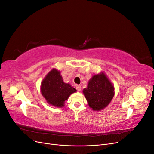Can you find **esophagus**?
Returning <instances> with one entry per match:
<instances>
[{
	"label": "esophagus",
	"instance_id": "obj_1",
	"mask_svg": "<svg viewBox=\"0 0 154 154\" xmlns=\"http://www.w3.org/2000/svg\"><path fill=\"white\" fill-rule=\"evenodd\" d=\"M76 89H77V91H81V85H77L76 86Z\"/></svg>",
	"mask_w": 154,
	"mask_h": 154
}]
</instances>
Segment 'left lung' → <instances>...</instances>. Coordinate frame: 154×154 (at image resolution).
Instances as JSON below:
<instances>
[{
    "instance_id": "8db88e82",
    "label": "left lung",
    "mask_w": 154,
    "mask_h": 154,
    "mask_svg": "<svg viewBox=\"0 0 154 154\" xmlns=\"http://www.w3.org/2000/svg\"><path fill=\"white\" fill-rule=\"evenodd\" d=\"M88 106L94 111L105 109L114 97V87L103 72L93 75L83 90Z\"/></svg>"
}]
</instances>
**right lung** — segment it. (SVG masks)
Wrapping results in <instances>:
<instances>
[{
  "instance_id": "obj_1",
  "label": "right lung",
  "mask_w": 154,
  "mask_h": 154,
  "mask_svg": "<svg viewBox=\"0 0 154 154\" xmlns=\"http://www.w3.org/2000/svg\"><path fill=\"white\" fill-rule=\"evenodd\" d=\"M40 91L48 103L58 108L63 107L70 95L76 92L75 88L63 82L60 71L55 68L51 69L43 79Z\"/></svg>"
}]
</instances>
